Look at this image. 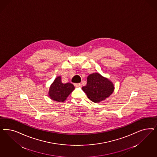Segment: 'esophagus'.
Listing matches in <instances>:
<instances>
[{
    "label": "esophagus",
    "instance_id": "1",
    "mask_svg": "<svg viewBox=\"0 0 157 157\" xmlns=\"http://www.w3.org/2000/svg\"><path fill=\"white\" fill-rule=\"evenodd\" d=\"M74 85L75 86H81V83H75Z\"/></svg>",
    "mask_w": 157,
    "mask_h": 157
}]
</instances>
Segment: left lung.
I'll list each match as a JSON object with an SVG mask.
<instances>
[{"label":"left lung","mask_w":157,"mask_h":157,"mask_svg":"<svg viewBox=\"0 0 157 157\" xmlns=\"http://www.w3.org/2000/svg\"><path fill=\"white\" fill-rule=\"evenodd\" d=\"M82 90L91 101L99 103L111 95L114 86L109 79L95 73L88 76L86 85Z\"/></svg>","instance_id":"8db88e82"}]
</instances>
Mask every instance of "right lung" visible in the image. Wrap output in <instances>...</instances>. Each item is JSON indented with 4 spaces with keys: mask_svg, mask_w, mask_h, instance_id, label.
Wrapping results in <instances>:
<instances>
[{
    "mask_svg": "<svg viewBox=\"0 0 157 157\" xmlns=\"http://www.w3.org/2000/svg\"><path fill=\"white\" fill-rule=\"evenodd\" d=\"M74 90L75 86L72 84L62 83L61 76H58L51 85L48 95L53 101L63 102Z\"/></svg>",
    "mask_w": 157,
    "mask_h": 157,
    "instance_id": "1",
    "label": "right lung"
}]
</instances>
